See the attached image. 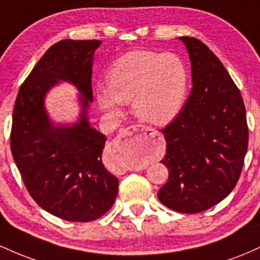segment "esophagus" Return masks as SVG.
<instances>
[{
  "label": "esophagus",
  "mask_w": 260,
  "mask_h": 260,
  "mask_svg": "<svg viewBox=\"0 0 260 260\" xmlns=\"http://www.w3.org/2000/svg\"><path fill=\"white\" fill-rule=\"evenodd\" d=\"M138 131H142V132L144 133L145 136H147V138H148L149 140L156 138V137L159 136L156 131L153 129V128H150V127H145V126H129V127L123 128V129L120 131V134H118L117 138H116V140H115V147H116V148H120V145H121V139L123 138V137L131 136V134L138 132Z\"/></svg>",
  "instance_id": "esophagus-1"
}]
</instances>
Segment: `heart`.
Instances as JSON below:
<instances>
[{
    "instance_id": "1",
    "label": "heart",
    "mask_w": 260,
    "mask_h": 260,
    "mask_svg": "<svg viewBox=\"0 0 260 260\" xmlns=\"http://www.w3.org/2000/svg\"><path fill=\"white\" fill-rule=\"evenodd\" d=\"M109 89L98 94L105 111L117 113L121 103L133 101L137 117L151 124H166L180 112L187 92V72L181 59L170 53L128 52L110 68Z\"/></svg>"
}]
</instances>
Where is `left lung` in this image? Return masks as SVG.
<instances>
[{"label":"left lung","mask_w":260,"mask_h":260,"mask_svg":"<svg viewBox=\"0 0 260 260\" xmlns=\"http://www.w3.org/2000/svg\"><path fill=\"white\" fill-rule=\"evenodd\" d=\"M192 64L193 86L183 109L161 129L169 180L157 192L165 207L196 214L232 192L248 148L241 92L220 59L201 40L181 37Z\"/></svg>","instance_id":"left-lung-1"}]
</instances>
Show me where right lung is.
I'll list each match as a JSON object with an SVG mask.
<instances>
[{"mask_svg": "<svg viewBox=\"0 0 260 260\" xmlns=\"http://www.w3.org/2000/svg\"><path fill=\"white\" fill-rule=\"evenodd\" d=\"M100 43L67 39L53 44L20 85L13 107L11 151L25 188L44 210L67 221L99 219L118 192V178L101 160L105 136L86 118L92 55ZM58 80L81 91L83 111L71 127L55 126L44 111V95Z\"/></svg>", "mask_w": 260, "mask_h": 260, "instance_id": "obj_1", "label": "right lung"}]
</instances>
